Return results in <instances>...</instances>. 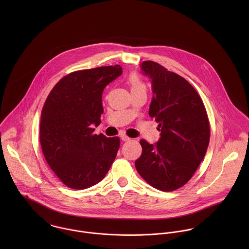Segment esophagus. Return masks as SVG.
Instances as JSON below:
<instances>
[{
	"mask_svg": "<svg viewBox=\"0 0 249 249\" xmlns=\"http://www.w3.org/2000/svg\"><path fill=\"white\" fill-rule=\"evenodd\" d=\"M121 138H122V140H123L124 142H127V141H130V140H131V138H129V137L126 136L125 134H123V135L121 136Z\"/></svg>",
	"mask_w": 249,
	"mask_h": 249,
	"instance_id": "esophagus-1",
	"label": "esophagus"
}]
</instances>
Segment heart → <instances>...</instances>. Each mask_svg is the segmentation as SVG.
I'll use <instances>...</instances> for the list:
<instances>
[{"mask_svg":"<svg viewBox=\"0 0 249 249\" xmlns=\"http://www.w3.org/2000/svg\"><path fill=\"white\" fill-rule=\"evenodd\" d=\"M128 85L130 87L131 93L143 91L146 92V85L142 78V76L137 72H132L127 79Z\"/></svg>","mask_w":249,"mask_h":249,"instance_id":"b5f03b06","label":"heart"}]
</instances>
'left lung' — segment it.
<instances>
[{"mask_svg":"<svg viewBox=\"0 0 249 249\" xmlns=\"http://www.w3.org/2000/svg\"><path fill=\"white\" fill-rule=\"evenodd\" d=\"M141 69L151 78L148 114L158 123L161 137L155 144L140 141L142 154L135 167L150 186L172 192L184 186L203 160L210 141L209 119L198 93L184 77L150 60Z\"/></svg>","mask_w":249,"mask_h":249,"instance_id":"obj_1","label":"left lung"}]
</instances>
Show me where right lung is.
<instances>
[{
	"label": "right lung",
	"mask_w": 249,
	"mask_h": 249,
	"mask_svg": "<svg viewBox=\"0 0 249 249\" xmlns=\"http://www.w3.org/2000/svg\"><path fill=\"white\" fill-rule=\"evenodd\" d=\"M120 65L72 71L52 89L41 112L39 139L44 157L63 184L92 187L107 176L119 137L94 134L104 113L105 87L121 75Z\"/></svg>",
	"instance_id": "add662e5"
}]
</instances>
